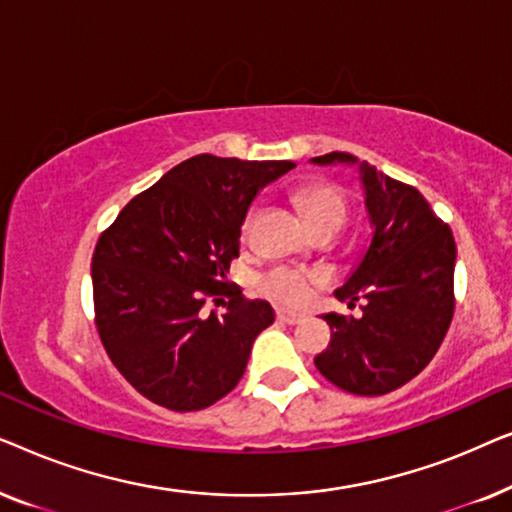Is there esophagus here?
I'll use <instances>...</instances> for the list:
<instances>
[{
    "label": "esophagus",
    "mask_w": 512,
    "mask_h": 512,
    "mask_svg": "<svg viewBox=\"0 0 512 512\" xmlns=\"http://www.w3.org/2000/svg\"><path fill=\"white\" fill-rule=\"evenodd\" d=\"M277 321L279 324H300V321H303V314H296V312H289V310H282V307H279L277 310Z\"/></svg>",
    "instance_id": "34e87169"
}]
</instances>
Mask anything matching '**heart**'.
Segmentation results:
<instances>
[{
  "label": "heart",
  "instance_id": "heart-1",
  "mask_svg": "<svg viewBox=\"0 0 512 512\" xmlns=\"http://www.w3.org/2000/svg\"><path fill=\"white\" fill-rule=\"evenodd\" d=\"M298 205L303 209L305 219L310 226L317 230L321 226H342L347 216L345 198H342L340 188L333 184H314L307 186L298 193ZM312 275H305L300 270L277 268L265 277L263 289L272 298L286 305H303L310 298Z\"/></svg>",
  "mask_w": 512,
  "mask_h": 512
}]
</instances>
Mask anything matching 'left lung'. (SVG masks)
Instances as JSON below:
<instances>
[{"mask_svg":"<svg viewBox=\"0 0 512 512\" xmlns=\"http://www.w3.org/2000/svg\"><path fill=\"white\" fill-rule=\"evenodd\" d=\"M310 163L359 170L373 228L361 261L335 291L347 305L361 298L363 314H324L331 345L314 363L349 394H389L429 366L450 328L457 244L417 188L352 153H326Z\"/></svg>","mask_w":512,"mask_h":512,"instance_id":"left-lung-1","label":"left lung"}]
</instances>
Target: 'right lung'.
I'll list each match as a JSON object with an SVG mask.
<instances>
[{
  "mask_svg": "<svg viewBox=\"0 0 512 512\" xmlns=\"http://www.w3.org/2000/svg\"><path fill=\"white\" fill-rule=\"evenodd\" d=\"M291 167V160L193 156L132 198L100 235L97 331L118 373L149 401L202 410L242 380L275 310L244 300L240 289L228 293L223 314L202 307L226 289L251 202Z\"/></svg>",
  "mask_w": 512,
  "mask_h": 512,
  "instance_id": "right-lung-1",
  "label": "right lung"
}]
</instances>
